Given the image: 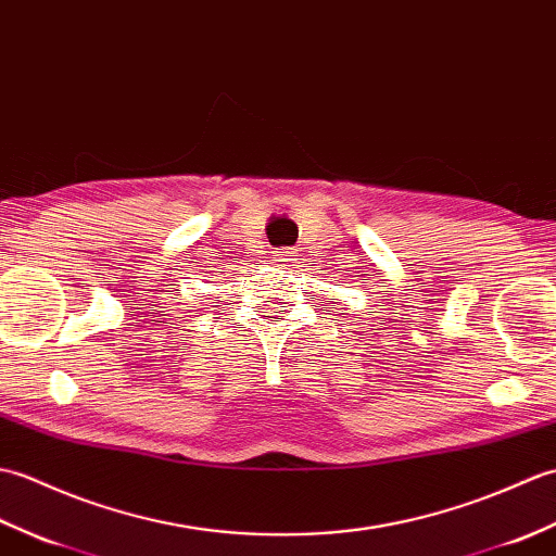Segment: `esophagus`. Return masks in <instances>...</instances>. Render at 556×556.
<instances>
[{
	"label": "esophagus",
	"instance_id": "34e87169",
	"mask_svg": "<svg viewBox=\"0 0 556 556\" xmlns=\"http://www.w3.org/2000/svg\"><path fill=\"white\" fill-rule=\"evenodd\" d=\"M294 256H298V252L278 250V252H274V256H270V262L278 264V266H292L294 264Z\"/></svg>",
	"mask_w": 556,
	"mask_h": 556
}]
</instances>
